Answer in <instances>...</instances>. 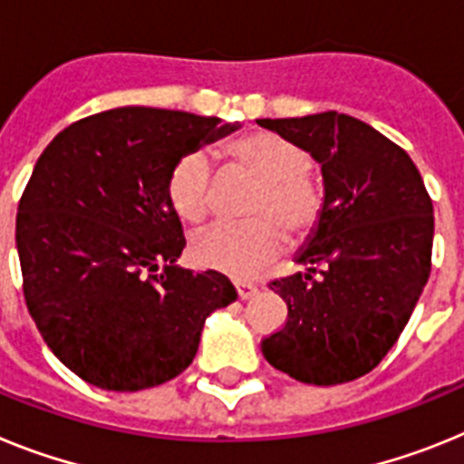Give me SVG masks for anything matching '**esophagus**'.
Segmentation results:
<instances>
[{
    "label": "esophagus",
    "mask_w": 464,
    "mask_h": 464,
    "mask_svg": "<svg viewBox=\"0 0 464 464\" xmlns=\"http://www.w3.org/2000/svg\"><path fill=\"white\" fill-rule=\"evenodd\" d=\"M236 292H237V299H249V296H255L256 294V285H252V282H245V280H237Z\"/></svg>",
    "instance_id": "1"
}]
</instances>
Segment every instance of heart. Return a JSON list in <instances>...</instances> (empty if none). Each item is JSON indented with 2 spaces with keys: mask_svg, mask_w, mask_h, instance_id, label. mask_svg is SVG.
<instances>
[{
  "mask_svg": "<svg viewBox=\"0 0 464 464\" xmlns=\"http://www.w3.org/2000/svg\"><path fill=\"white\" fill-rule=\"evenodd\" d=\"M231 170L256 179L240 224H219L193 240L196 264L231 277H252L292 245L315 236L327 209V191L313 175L308 149L268 130L245 132L224 147ZM168 200L179 219L203 224L212 212V163L188 151L168 175Z\"/></svg>",
  "mask_w": 464,
  "mask_h": 464,
  "instance_id": "heart-1",
  "label": "heart"
}]
</instances>
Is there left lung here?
<instances>
[{
    "instance_id": "obj_1",
    "label": "left lung",
    "mask_w": 464,
    "mask_h": 464,
    "mask_svg": "<svg viewBox=\"0 0 464 464\" xmlns=\"http://www.w3.org/2000/svg\"><path fill=\"white\" fill-rule=\"evenodd\" d=\"M322 165L327 209L305 273L271 280L287 322L261 353L277 372L338 385L381 364L404 332L432 271L434 212L422 177L400 144L348 114L259 119Z\"/></svg>"
}]
</instances>
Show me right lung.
<instances>
[{"instance_id": "obj_1", "label": "right lung", "mask_w": 464, "mask_h": 464, "mask_svg": "<svg viewBox=\"0 0 464 464\" xmlns=\"http://www.w3.org/2000/svg\"><path fill=\"white\" fill-rule=\"evenodd\" d=\"M231 130L217 116L116 107L39 156L15 217L23 294L48 348L91 385L172 381L205 317L236 301L227 276L175 266L187 237L165 191L177 160Z\"/></svg>"}]
</instances>
